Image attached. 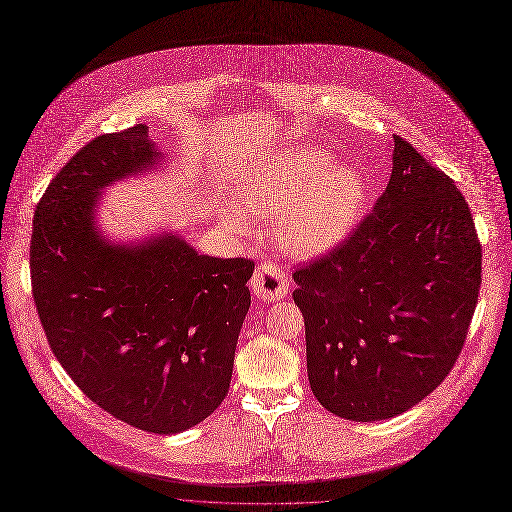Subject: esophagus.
I'll list each match as a JSON object with an SVG mask.
<instances>
[{"label":"esophagus","mask_w":512,"mask_h":512,"mask_svg":"<svg viewBox=\"0 0 512 512\" xmlns=\"http://www.w3.org/2000/svg\"><path fill=\"white\" fill-rule=\"evenodd\" d=\"M251 290L263 302L282 300L284 296H288L290 277L284 269H280V265L267 261V263L257 265V269L251 277Z\"/></svg>","instance_id":"34e87169"}]
</instances>
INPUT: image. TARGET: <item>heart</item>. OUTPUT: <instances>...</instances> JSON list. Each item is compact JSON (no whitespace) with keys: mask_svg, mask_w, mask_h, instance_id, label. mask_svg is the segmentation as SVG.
<instances>
[{"mask_svg":"<svg viewBox=\"0 0 512 512\" xmlns=\"http://www.w3.org/2000/svg\"><path fill=\"white\" fill-rule=\"evenodd\" d=\"M239 206L253 216H277V239L296 255H318L339 245L365 208V181L351 165H331L329 153L300 147L255 169L239 185ZM226 208L224 220L247 230V218Z\"/></svg>","mask_w":512,"mask_h":512,"instance_id":"obj_1","label":"heart"}]
</instances>
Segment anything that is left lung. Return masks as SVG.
I'll return each mask as SVG.
<instances>
[{
  "mask_svg": "<svg viewBox=\"0 0 512 512\" xmlns=\"http://www.w3.org/2000/svg\"><path fill=\"white\" fill-rule=\"evenodd\" d=\"M392 165L351 235L292 273L312 394L355 423L402 414L447 378L482 284V245L453 179L396 134Z\"/></svg>",
  "mask_w": 512,
  "mask_h": 512,
  "instance_id": "8db88e82",
  "label": "left lung"
}]
</instances>
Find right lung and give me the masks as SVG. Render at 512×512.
I'll return each instance as SVG.
<instances>
[{
    "label": "right lung",
    "mask_w": 512,
    "mask_h": 512,
    "mask_svg": "<svg viewBox=\"0 0 512 512\" xmlns=\"http://www.w3.org/2000/svg\"><path fill=\"white\" fill-rule=\"evenodd\" d=\"M159 159L145 124L77 151L36 206L30 273L44 335L79 390L130 427L175 435L228 394L255 263L198 255L173 232L102 237V190Z\"/></svg>",
    "instance_id": "right-lung-1"
}]
</instances>
